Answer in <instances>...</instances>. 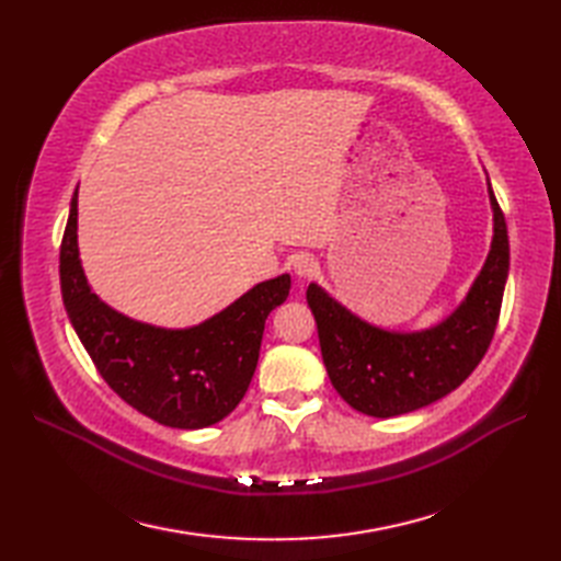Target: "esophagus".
<instances>
[{
  "label": "esophagus",
  "mask_w": 561,
  "mask_h": 561,
  "mask_svg": "<svg viewBox=\"0 0 561 561\" xmlns=\"http://www.w3.org/2000/svg\"><path fill=\"white\" fill-rule=\"evenodd\" d=\"M293 271L299 278H311L313 274H318V260L309 252H301L293 260Z\"/></svg>",
  "instance_id": "esophagus-1"
}]
</instances>
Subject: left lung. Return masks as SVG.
<instances>
[{
	"mask_svg": "<svg viewBox=\"0 0 561 561\" xmlns=\"http://www.w3.org/2000/svg\"><path fill=\"white\" fill-rule=\"evenodd\" d=\"M494 236L489 254L461 304L423 330H390L360 318L311 283L322 363L336 393L353 410L388 419L421 410L461 386L480 365L494 336L503 290L511 271L505 217L486 178Z\"/></svg>",
	"mask_w": 561,
	"mask_h": 561,
	"instance_id": "1",
	"label": "left lung"
}]
</instances>
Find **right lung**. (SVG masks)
<instances>
[{
	"label": "right lung",
	"instance_id": "obj_1",
	"mask_svg": "<svg viewBox=\"0 0 561 561\" xmlns=\"http://www.w3.org/2000/svg\"><path fill=\"white\" fill-rule=\"evenodd\" d=\"M77 203L75 190L60 245V290L67 318L100 377L163 426L198 431L229 416L257 367L266 316L290 293V274L252 285L198 325H151L93 293L79 257Z\"/></svg>",
	"mask_w": 561,
	"mask_h": 561
}]
</instances>
